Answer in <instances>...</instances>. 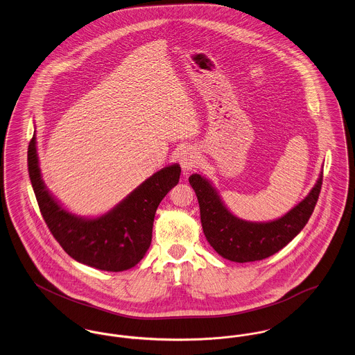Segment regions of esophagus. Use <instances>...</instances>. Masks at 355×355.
<instances>
[{
  "mask_svg": "<svg viewBox=\"0 0 355 355\" xmlns=\"http://www.w3.org/2000/svg\"><path fill=\"white\" fill-rule=\"evenodd\" d=\"M197 159H198V153L194 147H185L178 155V162L184 171L191 170L197 164Z\"/></svg>",
  "mask_w": 355,
  "mask_h": 355,
  "instance_id": "esophagus-1",
  "label": "esophagus"
}]
</instances>
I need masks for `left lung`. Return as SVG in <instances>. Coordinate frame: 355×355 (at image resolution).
Segmentation results:
<instances>
[{"label": "left lung", "instance_id": "obj_1", "mask_svg": "<svg viewBox=\"0 0 355 355\" xmlns=\"http://www.w3.org/2000/svg\"><path fill=\"white\" fill-rule=\"evenodd\" d=\"M196 191L204 235L223 258L232 262L265 259L288 245L311 218L318 202L323 173L312 191L282 218L266 223H254L236 218L221 201L212 184L200 174L189 177Z\"/></svg>", "mask_w": 355, "mask_h": 355}]
</instances>
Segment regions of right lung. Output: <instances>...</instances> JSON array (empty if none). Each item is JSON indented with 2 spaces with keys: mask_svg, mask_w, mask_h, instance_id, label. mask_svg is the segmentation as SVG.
Listing matches in <instances>:
<instances>
[{
  "mask_svg": "<svg viewBox=\"0 0 355 355\" xmlns=\"http://www.w3.org/2000/svg\"><path fill=\"white\" fill-rule=\"evenodd\" d=\"M28 173L42 216L56 242L77 262L105 272L131 269L146 255L153 238L157 208L181 175L180 164L166 166L140 184L100 218L76 216L46 188L36 151V135L28 146Z\"/></svg>",
  "mask_w": 355,
  "mask_h": 355,
  "instance_id": "1",
  "label": "right lung"
}]
</instances>
